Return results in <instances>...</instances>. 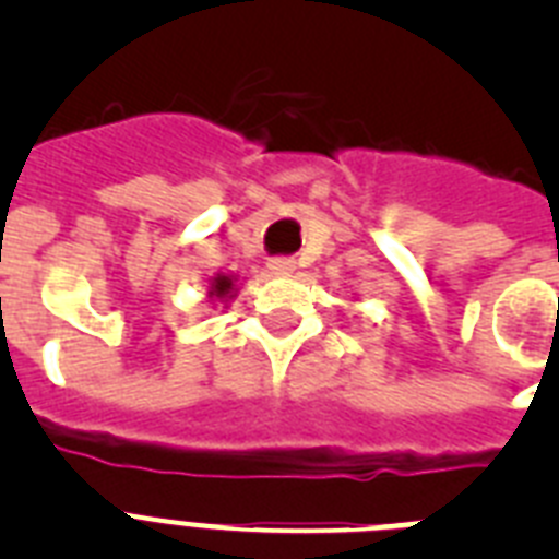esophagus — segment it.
Here are the masks:
<instances>
[{"label": "esophagus", "mask_w": 559, "mask_h": 559, "mask_svg": "<svg viewBox=\"0 0 559 559\" xmlns=\"http://www.w3.org/2000/svg\"><path fill=\"white\" fill-rule=\"evenodd\" d=\"M296 263L290 260V257H274V260H269V271L274 276H290L294 274Z\"/></svg>", "instance_id": "1"}]
</instances>
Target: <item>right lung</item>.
I'll return each instance as SVG.
<instances>
[{"mask_svg": "<svg viewBox=\"0 0 559 559\" xmlns=\"http://www.w3.org/2000/svg\"><path fill=\"white\" fill-rule=\"evenodd\" d=\"M210 302H229L231 296H237V276L235 274H215L210 280V288H206Z\"/></svg>", "mask_w": 559, "mask_h": 559, "instance_id": "right-lung-1", "label": "right lung"}]
</instances>
